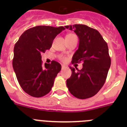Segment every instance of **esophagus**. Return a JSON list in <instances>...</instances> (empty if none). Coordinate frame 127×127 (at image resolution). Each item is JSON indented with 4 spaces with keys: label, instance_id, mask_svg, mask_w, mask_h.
<instances>
[{
    "label": "esophagus",
    "instance_id": "obj_1",
    "mask_svg": "<svg viewBox=\"0 0 127 127\" xmlns=\"http://www.w3.org/2000/svg\"><path fill=\"white\" fill-rule=\"evenodd\" d=\"M65 68V65H62V69H64Z\"/></svg>",
    "mask_w": 127,
    "mask_h": 127
}]
</instances>
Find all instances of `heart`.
<instances>
[{"instance_id":"b5f03b06","label":"heart","mask_w":127,"mask_h":127,"mask_svg":"<svg viewBox=\"0 0 127 127\" xmlns=\"http://www.w3.org/2000/svg\"><path fill=\"white\" fill-rule=\"evenodd\" d=\"M69 35H72V34H69ZM62 60H64V59H65V58H63V57H62Z\"/></svg>"}]
</instances>
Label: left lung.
I'll return each mask as SVG.
<instances>
[{"label": "left lung", "instance_id": "obj_1", "mask_svg": "<svg viewBox=\"0 0 127 127\" xmlns=\"http://www.w3.org/2000/svg\"><path fill=\"white\" fill-rule=\"evenodd\" d=\"M72 30L79 39V47L74 54L72 64L83 63L81 70L70 67L72 74L67 86L75 97L90 98L101 89L111 66L107 44L95 29L85 25L65 26Z\"/></svg>", "mask_w": 127, "mask_h": 127}]
</instances>
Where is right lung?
Listing matches in <instances>:
<instances>
[{
    "label": "right lung",
    "mask_w": 127,
    "mask_h": 127,
    "mask_svg": "<svg viewBox=\"0 0 127 127\" xmlns=\"http://www.w3.org/2000/svg\"><path fill=\"white\" fill-rule=\"evenodd\" d=\"M65 29L37 26L25 31L15 44L13 69L20 86L30 96L43 97L51 91L61 65L54 60L43 65L41 53L50 50L54 39Z\"/></svg>",
    "instance_id": "right-lung-1"
}]
</instances>
